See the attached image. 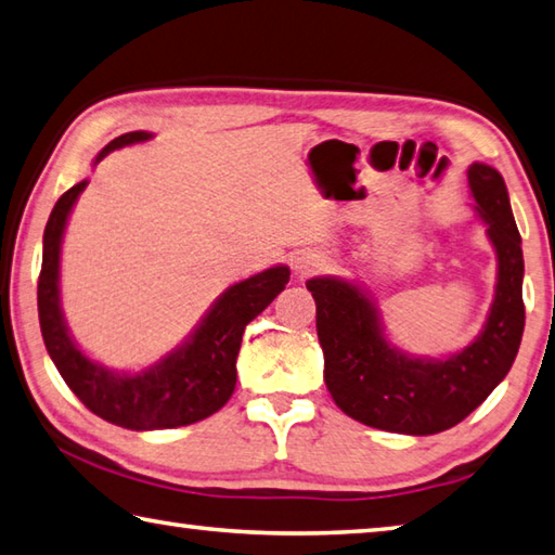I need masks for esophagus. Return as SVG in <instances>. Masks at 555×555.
<instances>
[{
  "mask_svg": "<svg viewBox=\"0 0 555 555\" xmlns=\"http://www.w3.org/2000/svg\"><path fill=\"white\" fill-rule=\"evenodd\" d=\"M327 267V261L322 259L320 255H300L296 257V271L300 276H310V274H318Z\"/></svg>",
  "mask_w": 555,
  "mask_h": 555,
  "instance_id": "1",
  "label": "esophagus"
}]
</instances>
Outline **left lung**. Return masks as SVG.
Instances as JSON below:
<instances>
[{
  "instance_id": "left-lung-1",
  "label": "left lung",
  "mask_w": 555,
  "mask_h": 555,
  "mask_svg": "<svg viewBox=\"0 0 555 555\" xmlns=\"http://www.w3.org/2000/svg\"><path fill=\"white\" fill-rule=\"evenodd\" d=\"M468 186L498 251V286L476 341L447 359H415L388 345L374 304L341 279H310L318 339L332 400L361 425L398 435H437L466 420L515 364L524 332L521 237L505 179L473 163Z\"/></svg>"
}]
</instances>
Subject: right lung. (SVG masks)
<instances>
[{"label":"right lung","mask_w":555,"mask_h":555,"mask_svg":"<svg viewBox=\"0 0 555 555\" xmlns=\"http://www.w3.org/2000/svg\"><path fill=\"white\" fill-rule=\"evenodd\" d=\"M153 138L145 130L118 135L96 155ZM94 163V165H96ZM89 181H79L57 198L43 233V264L38 276V320L50 359L69 390L111 425L126 429H172L194 425L225 405L237 380V351L243 332L286 288L288 267H271L230 286L201 320L184 347L140 374H116L87 359L69 337L60 310V243L77 196Z\"/></svg>","instance_id":"1"}]
</instances>
